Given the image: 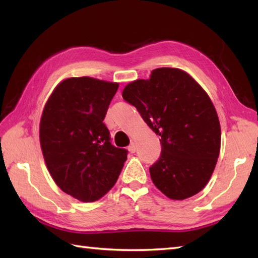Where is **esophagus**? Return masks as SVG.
Instances as JSON below:
<instances>
[{
    "instance_id": "34e87169",
    "label": "esophagus",
    "mask_w": 258,
    "mask_h": 258,
    "mask_svg": "<svg viewBox=\"0 0 258 258\" xmlns=\"http://www.w3.org/2000/svg\"><path fill=\"white\" fill-rule=\"evenodd\" d=\"M127 150H128L131 153H135V152H136V145H135L134 143H132V144H131V145L127 147Z\"/></svg>"
}]
</instances>
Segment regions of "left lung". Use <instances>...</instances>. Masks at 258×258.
Returning <instances> with one entry per match:
<instances>
[{"instance_id":"obj_1","label":"left lung","mask_w":258,"mask_h":258,"mask_svg":"<svg viewBox=\"0 0 258 258\" xmlns=\"http://www.w3.org/2000/svg\"><path fill=\"white\" fill-rule=\"evenodd\" d=\"M122 95L161 136V156L150 167L156 187L178 201L201 191L221 149L220 120L206 92L184 71L161 68L126 85Z\"/></svg>"}]
</instances>
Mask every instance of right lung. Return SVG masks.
<instances>
[{"label": "right lung", "mask_w": 258, "mask_h": 258, "mask_svg": "<svg viewBox=\"0 0 258 258\" xmlns=\"http://www.w3.org/2000/svg\"><path fill=\"white\" fill-rule=\"evenodd\" d=\"M118 89L93 78L64 80L46 102L40 142L54 182L74 199L100 200L116 183L127 151L111 143L103 123Z\"/></svg>", "instance_id": "obj_1"}]
</instances>
